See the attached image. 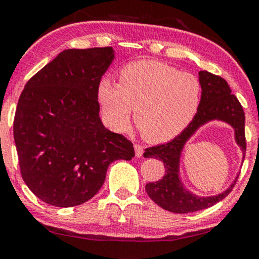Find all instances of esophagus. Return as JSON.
<instances>
[{
  "mask_svg": "<svg viewBox=\"0 0 259 259\" xmlns=\"http://www.w3.org/2000/svg\"><path fill=\"white\" fill-rule=\"evenodd\" d=\"M134 148H135V156L136 157H141L142 153H144V148H142L141 145L135 144V146H134Z\"/></svg>",
  "mask_w": 259,
  "mask_h": 259,
  "instance_id": "esophagus-1",
  "label": "esophagus"
}]
</instances>
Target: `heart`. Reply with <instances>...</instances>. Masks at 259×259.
<instances>
[{
    "instance_id": "1",
    "label": "heart",
    "mask_w": 259,
    "mask_h": 259,
    "mask_svg": "<svg viewBox=\"0 0 259 259\" xmlns=\"http://www.w3.org/2000/svg\"><path fill=\"white\" fill-rule=\"evenodd\" d=\"M97 100L103 118L115 132L134 123L151 144L174 139L191 123L201 100L200 80L157 61H138L121 68L118 84L102 79Z\"/></svg>"
}]
</instances>
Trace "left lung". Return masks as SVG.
Returning <instances> with one entry per match:
<instances>
[{
    "label": "left lung",
    "instance_id": "left-lung-1",
    "mask_svg": "<svg viewBox=\"0 0 259 259\" xmlns=\"http://www.w3.org/2000/svg\"><path fill=\"white\" fill-rule=\"evenodd\" d=\"M200 84L202 89L201 101L194 119L181 132L180 135L170 142L145 150V158H158L164 164L165 173L162 179L146 184V192L154 203L163 209L173 213H192L206 209L217 202L222 201L230 194L236 184L237 175L234 183L222 194L209 197H200L187 191L180 180V157L186 141L197 129L208 121L222 120L233 126L235 130V141L241 148L243 158L246 152L245 138V113L241 103L231 94L228 82L221 76L202 70ZM242 158V160H243Z\"/></svg>",
    "mask_w": 259,
    "mask_h": 259
}]
</instances>
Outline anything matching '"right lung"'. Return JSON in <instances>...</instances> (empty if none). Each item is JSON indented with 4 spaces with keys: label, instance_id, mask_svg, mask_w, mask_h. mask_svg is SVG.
Instances as JSON below:
<instances>
[{
    "label": "right lung",
    "instance_id": "right-lung-1",
    "mask_svg": "<svg viewBox=\"0 0 259 259\" xmlns=\"http://www.w3.org/2000/svg\"><path fill=\"white\" fill-rule=\"evenodd\" d=\"M114 59L112 47L64 50L26 82L13 123L22 178L41 201L74 207L99 192L114 160L133 144L106 129L97 88Z\"/></svg>",
    "mask_w": 259,
    "mask_h": 259
}]
</instances>
